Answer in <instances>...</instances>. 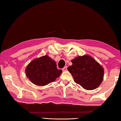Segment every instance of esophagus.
<instances>
[{"label": "esophagus", "mask_w": 121, "mask_h": 121, "mask_svg": "<svg viewBox=\"0 0 121 121\" xmlns=\"http://www.w3.org/2000/svg\"><path fill=\"white\" fill-rule=\"evenodd\" d=\"M67 70V67L65 66V67H63V68H62V71H65Z\"/></svg>", "instance_id": "34e87169"}]
</instances>
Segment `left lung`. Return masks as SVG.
I'll list each match as a JSON object with an SVG mask.
<instances>
[{"instance_id":"8db88e82","label":"left lung","mask_w":121,"mask_h":121,"mask_svg":"<svg viewBox=\"0 0 121 121\" xmlns=\"http://www.w3.org/2000/svg\"><path fill=\"white\" fill-rule=\"evenodd\" d=\"M68 67L76 83L83 89L92 90L99 86L103 81L104 69L95 59L89 55L78 56L71 60Z\"/></svg>"}]
</instances>
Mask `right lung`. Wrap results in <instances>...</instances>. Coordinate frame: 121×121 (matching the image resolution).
Masks as SVG:
<instances>
[{
  "label": "right lung",
  "instance_id": "obj_1",
  "mask_svg": "<svg viewBox=\"0 0 121 121\" xmlns=\"http://www.w3.org/2000/svg\"><path fill=\"white\" fill-rule=\"evenodd\" d=\"M25 71L29 80L38 86H45L55 81L62 73L61 69H57L55 61L46 55L34 59Z\"/></svg>",
  "mask_w": 121,
  "mask_h": 121
}]
</instances>
